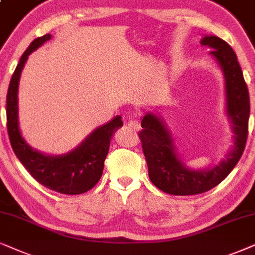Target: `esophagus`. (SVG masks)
I'll list each match as a JSON object with an SVG mask.
<instances>
[{
	"instance_id": "1",
	"label": "esophagus",
	"mask_w": 255,
	"mask_h": 255,
	"mask_svg": "<svg viewBox=\"0 0 255 255\" xmlns=\"http://www.w3.org/2000/svg\"><path fill=\"white\" fill-rule=\"evenodd\" d=\"M125 117L128 119L127 126L129 127V129L134 130V131H137V130L141 129V125H140V122H138V120H136V119H131L130 118V111L126 112Z\"/></svg>"
}]
</instances>
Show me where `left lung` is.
Wrapping results in <instances>:
<instances>
[{"instance_id": "obj_1", "label": "left lung", "mask_w": 255, "mask_h": 255, "mask_svg": "<svg viewBox=\"0 0 255 255\" xmlns=\"http://www.w3.org/2000/svg\"><path fill=\"white\" fill-rule=\"evenodd\" d=\"M209 46L225 77L226 108L234 133V145L216 167L206 170H191L176 154L174 141L157 115L147 113L142 119L138 137L148 164L149 178L163 192L175 196H191L209 191L218 185L233 170L242 157L249 134L250 94L237 54L225 40L205 36L201 40Z\"/></svg>"}]
</instances>
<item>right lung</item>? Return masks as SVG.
Returning a JSON list of instances; mask_svg holds the SVG:
<instances>
[{
	"mask_svg": "<svg viewBox=\"0 0 255 255\" xmlns=\"http://www.w3.org/2000/svg\"><path fill=\"white\" fill-rule=\"evenodd\" d=\"M51 35L38 37L22 54L6 93V128L12 150L29 174L47 189L64 195H79L93 188L103 175L104 162L114 131L122 126L121 117L97 128L69 154L51 156L35 150L24 141L18 128V83L28 56Z\"/></svg>",
	"mask_w": 255,
	"mask_h": 255,
	"instance_id": "1",
	"label": "right lung"
}]
</instances>
